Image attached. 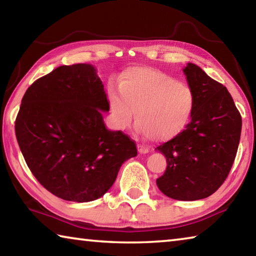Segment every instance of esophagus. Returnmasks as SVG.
<instances>
[{
	"instance_id": "esophagus-1",
	"label": "esophagus",
	"mask_w": 256,
	"mask_h": 256,
	"mask_svg": "<svg viewBox=\"0 0 256 256\" xmlns=\"http://www.w3.org/2000/svg\"><path fill=\"white\" fill-rule=\"evenodd\" d=\"M138 151L140 154H148L149 151H150V149L148 148V146H144V144H138Z\"/></svg>"
}]
</instances>
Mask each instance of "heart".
I'll list each match as a JSON object with an SVG mask.
<instances>
[{
    "mask_svg": "<svg viewBox=\"0 0 256 256\" xmlns=\"http://www.w3.org/2000/svg\"><path fill=\"white\" fill-rule=\"evenodd\" d=\"M120 90H108L116 125L126 128L136 112V130L157 140H170L192 120L196 98L188 86L150 68H132L123 73Z\"/></svg>",
    "mask_w": 256,
    "mask_h": 256,
    "instance_id": "heart-1",
    "label": "heart"
}]
</instances>
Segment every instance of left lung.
Instances as JSON below:
<instances>
[{"label": "left lung", "instance_id": "left-lung-1", "mask_svg": "<svg viewBox=\"0 0 256 256\" xmlns=\"http://www.w3.org/2000/svg\"><path fill=\"white\" fill-rule=\"evenodd\" d=\"M183 71L196 108L184 131L156 148L167 162L157 185L168 198L196 201L226 180L240 144L242 116L224 84L193 63Z\"/></svg>", "mask_w": 256, "mask_h": 256}]
</instances>
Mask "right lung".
Returning <instances> with one entry per match:
<instances>
[{
    "label": "right lung",
    "instance_id": "right-lung-1",
    "mask_svg": "<svg viewBox=\"0 0 256 256\" xmlns=\"http://www.w3.org/2000/svg\"><path fill=\"white\" fill-rule=\"evenodd\" d=\"M110 102L96 68L62 66L29 86L16 118L21 152L36 180L60 198L90 202L112 188L136 142L105 126Z\"/></svg>",
    "mask_w": 256,
    "mask_h": 256
}]
</instances>
